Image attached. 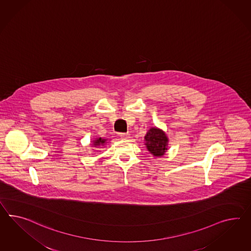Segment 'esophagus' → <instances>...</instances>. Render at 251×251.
<instances>
[{"label":"esophagus","instance_id":"obj_1","mask_svg":"<svg viewBox=\"0 0 251 251\" xmlns=\"http://www.w3.org/2000/svg\"><path fill=\"white\" fill-rule=\"evenodd\" d=\"M120 137L124 139V140H126V139H129L130 138V135L129 134H125V133H122V134H120Z\"/></svg>","mask_w":251,"mask_h":251}]
</instances>
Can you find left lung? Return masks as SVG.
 I'll list each match as a JSON object with an SVG mask.
<instances>
[{
	"mask_svg": "<svg viewBox=\"0 0 251 251\" xmlns=\"http://www.w3.org/2000/svg\"><path fill=\"white\" fill-rule=\"evenodd\" d=\"M168 142L169 139L166 132L155 126L148 129L147 135L145 136L146 148L154 157H161L167 153Z\"/></svg>",
	"mask_w": 251,
	"mask_h": 251,
	"instance_id": "left-lung-1",
	"label": "left lung"
}]
</instances>
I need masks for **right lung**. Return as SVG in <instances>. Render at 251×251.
I'll return each mask as SVG.
<instances>
[{"label":"right lung","instance_id":"right-lung-1","mask_svg":"<svg viewBox=\"0 0 251 251\" xmlns=\"http://www.w3.org/2000/svg\"><path fill=\"white\" fill-rule=\"evenodd\" d=\"M107 140L108 139H105V138H102V137H97L96 139L92 140V147L93 148H99V147H103L104 145L107 144Z\"/></svg>","mask_w":251,"mask_h":251}]
</instances>
